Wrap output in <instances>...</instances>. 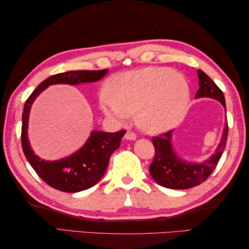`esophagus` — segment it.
I'll list each match as a JSON object with an SVG mask.
<instances>
[{"mask_svg":"<svg viewBox=\"0 0 249 249\" xmlns=\"http://www.w3.org/2000/svg\"><path fill=\"white\" fill-rule=\"evenodd\" d=\"M136 138H137L136 133L132 131H127V133H125V136H124L125 140H136Z\"/></svg>","mask_w":249,"mask_h":249,"instance_id":"34e87169","label":"esophagus"}]
</instances>
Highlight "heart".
I'll return each mask as SVG.
<instances>
[{
    "label": "heart",
    "mask_w": 249,
    "mask_h": 249,
    "mask_svg": "<svg viewBox=\"0 0 249 249\" xmlns=\"http://www.w3.org/2000/svg\"><path fill=\"white\" fill-rule=\"evenodd\" d=\"M110 90L100 96L106 116L125 121L136 115L145 132L158 133L172 128L184 117L190 89L184 77L165 67H146L116 75Z\"/></svg>",
    "instance_id": "b5f03b06"
}]
</instances>
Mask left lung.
<instances>
[{"instance_id":"1","label":"left lung","mask_w":249,"mask_h":249,"mask_svg":"<svg viewBox=\"0 0 249 249\" xmlns=\"http://www.w3.org/2000/svg\"><path fill=\"white\" fill-rule=\"evenodd\" d=\"M197 77L199 88L195 98H212L217 100L223 105L226 112L225 98L221 89L201 69L197 71ZM172 133L173 131L171 130L152 139L156 156L150 165V174L159 185L168 189L186 190L199 185L210 177L222 157L228 136L227 124L224 125L221 141L215 153L201 163L184 160L175 152L172 144Z\"/></svg>"}]
</instances>
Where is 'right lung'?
Masks as SVG:
<instances>
[{
  "label": "right lung",
  "instance_id": "1",
  "mask_svg": "<svg viewBox=\"0 0 249 249\" xmlns=\"http://www.w3.org/2000/svg\"><path fill=\"white\" fill-rule=\"evenodd\" d=\"M103 71H69L60 72L40 83L28 97L22 116V148L28 163L48 185L63 192L75 193L87 190L101 180L107 170L109 159L120 146L121 138L125 131L104 132L93 130L79 150L71 156L55 161H46L33 151L27 136L28 119L32 105L40 92L51 85L90 84L100 80L107 74Z\"/></svg>",
  "mask_w": 249,
  "mask_h": 249
}]
</instances>
